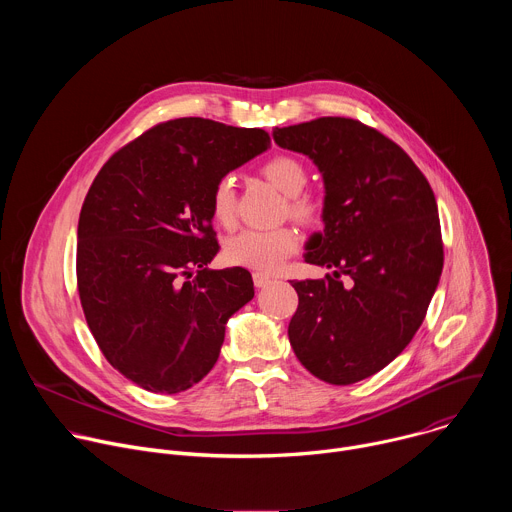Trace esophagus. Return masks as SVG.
I'll return each instance as SVG.
<instances>
[{"label": "esophagus", "mask_w": 512, "mask_h": 512, "mask_svg": "<svg viewBox=\"0 0 512 512\" xmlns=\"http://www.w3.org/2000/svg\"><path fill=\"white\" fill-rule=\"evenodd\" d=\"M271 275L269 273H263V271H255L253 273V283H255V287H265L267 283H271Z\"/></svg>", "instance_id": "34e87169"}]
</instances>
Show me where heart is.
Instances as JSON below:
<instances>
[{"mask_svg": "<svg viewBox=\"0 0 512 512\" xmlns=\"http://www.w3.org/2000/svg\"><path fill=\"white\" fill-rule=\"evenodd\" d=\"M261 174L285 196H289V214L300 223L312 225L320 218V204L302 194L308 184L306 166L294 156H273L261 166ZM235 180L225 176L218 180L210 194V212L214 221L223 227H231L235 221ZM298 235L294 229L281 227L271 231L245 229L233 235L225 245V257L233 265H241L255 271H275L283 259L298 251Z\"/></svg>", "mask_w": 512, "mask_h": 512, "instance_id": "heart-1", "label": "heart"}]
</instances>
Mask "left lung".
<instances>
[{
  "label": "left lung",
  "mask_w": 512,
  "mask_h": 512,
  "mask_svg": "<svg viewBox=\"0 0 512 512\" xmlns=\"http://www.w3.org/2000/svg\"><path fill=\"white\" fill-rule=\"evenodd\" d=\"M273 139L322 174L324 231L304 259L332 269L291 281L289 344L314 377L352 385L395 360L425 318L444 267L435 196L399 145L360 121L320 117L275 127Z\"/></svg>",
  "instance_id": "obj_1"
}]
</instances>
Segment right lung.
Wrapping results in <instances>:
<instances>
[{
	"label": "right lung",
	"mask_w": 512,
	"mask_h": 512,
	"mask_svg": "<svg viewBox=\"0 0 512 512\" xmlns=\"http://www.w3.org/2000/svg\"><path fill=\"white\" fill-rule=\"evenodd\" d=\"M271 145L263 129L202 117L160 123L101 168L79 218L81 306L101 352L137 387L204 379L229 318L253 300L243 267L212 271L214 184Z\"/></svg>",
	"instance_id": "right-lung-1"
}]
</instances>
